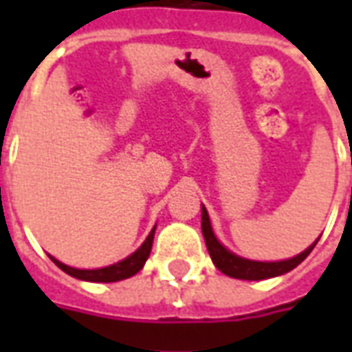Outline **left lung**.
Instances as JSON below:
<instances>
[{
    "mask_svg": "<svg viewBox=\"0 0 352 352\" xmlns=\"http://www.w3.org/2000/svg\"><path fill=\"white\" fill-rule=\"evenodd\" d=\"M201 232L206 237L207 251L211 254L213 264L221 270L224 275L234 277V279H245V280H262L270 279V277H277L283 273L294 270L296 265L302 264L303 260L307 258V254L313 251V247L317 245V241L311 245L309 249H305L302 254H298L294 258L283 260V262H254V260L241 258L236 256L234 252H230L228 249H224L219 239L214 237L213 228H211V221H209V214H207L206 207H201Z\"/></svg>",
    "mask_w": 352,
    "mask_h": 352,
    "instance_id": "left-lung-1",
    "label": "left lung"
}]
</instances>
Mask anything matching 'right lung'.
<instances>
[{"label":"right lung","mask_w":352,"mask_h":352,"mask_svg":"<svg viewBox=\"0 0 352 352\" xmlns=\"http://www.w3.org/2000/svg\"><path fill=\"white\" fill-rule=\"evenodd\" d=\"M154 230L148 234V237L145 239V243L139 247L138 251L133 252L131 256H128L122 262H116L113 265H107V267H101V270H75V267H69V265L62 264V262H58L56 258H52V262L65 272L67 275H72V277H77V279L82 280H92V283H115V280H122L128 279L131 275H135L139 270H143V265H145L146 258H148V254H151V249H153V239H154Z\"/></svg>","instance_id":"obj_1"}]
</instances>
